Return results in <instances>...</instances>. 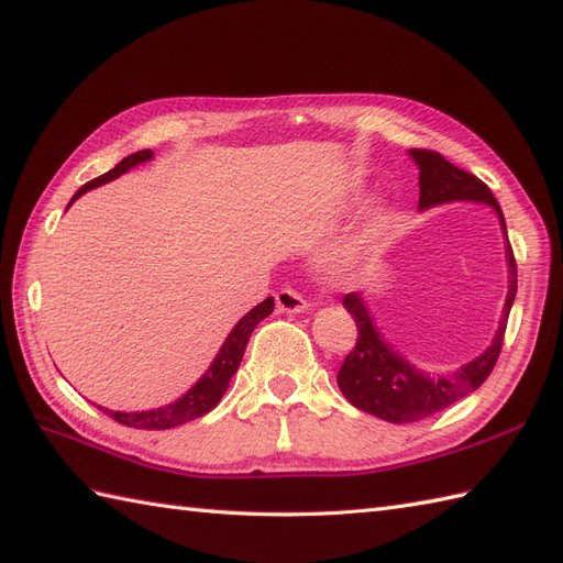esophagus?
<instances>
[{"mask_svg":"<svg viewBox=\"0 0 563 563\" xmlns=\"http://www.w3.org/2000/svg\"><path fill=\"white\" fill-rule=\"evenodd\" d=\"M276 307L278 311H285V313H299L309 307V302L299 292L290 290V287H283V290L276 295Z\"/></svg>","mask_w":563,"mask_h":563,"instance_id":"1","label":"esophagus"}]
</instances>
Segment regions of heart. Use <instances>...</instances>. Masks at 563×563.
Here are the masks:
<instances>
[{
    "mask_svg": "<svg viewBox=\"0 0 563 563\" xmlns=\"http://www.w3.org/2000/svg\"><path fill=\"white\" fill-rule=\"evenodd\" d=\"M364 254V238H350L321 256V271L325 276L341 278L360 264Z\"/></svg>",
    "mask_w": 563,
    "mask_h": 563,
    "instance_id": "obj_1",
    "label": "heart"
}]
</instances>
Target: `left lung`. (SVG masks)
<instances>
[{
    "mask_svg": "<svg viewBox=\"0 0 563 563\" xmlns=\"http://www.w3.org/2000/svg\"><path fill=\"white\" fill-rule=\"evenodd\" d=\"M410 158L420 167V211L434 208L451 201H475L492 206L496 216H499L504 238H506V220L499 208V201L485 181L475 175L465 173V169L455 167L443 158L437 151L424 148H410ZM506 261H508V295L504 302V313L499 321V331H496L489 347L477 355L475 360L465 362L463 367L453 369L449 374L431 376L420 372L405 360L394 345L384 341L378 333L374 317L369 313L364 297L360 292H350L343 299V307L350 311V317L357 323V345L352 347L345 357L341 372H338V388L343 396L355 405V408L369 412L378 420L405 424L424 420L429 415H437L446 410L449 405L459 402L467 394H473L485 378L492 374L496 360L504 345L506 321L511 313L516 290H518V271L514 250L506 238Z\"/></svg>",
    "mask_w": 563,
    "mask_h": 563,
    "instance_id": "1",
    "label": "left lung"
}]
</instances>
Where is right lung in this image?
<instances>
[{"label":"right lung","instance_id":"obj_1","mask_svg":"<svg viewBox=\"0 0 563 563\" xmlns=\"http://www.w3.org/2000/svg\"><path fill=\"white\" fill-rule=\"evenodd\" d=\"M151 158H153L151 148L126 155V158L122 163H117L110 169V173L90 179L88 185L78 189L74 194V199L69 201V206L78 199V196H84L88 189L108 185V181L124 175L126 169H132L141 163H148ZM271 311H273V297L264 299V302L256 305L252 311H246L244 317L238 323H234V329L230 331V335L225 338V343H222V347L218 350V355L211 362V367H208L199 382H196L187 390V394L177 398L175 402L163 405V408H155V410H141V412H120V410H108V408H100V410L108 412L114 422L134 427V429H173V427H179V424L196 420V417H203L206 412H211L216 405L220 402L222 394L228 390L230 378L234 376V372H238L242 355L246 350V343H250L252 331L268 317Z\"/></svg>","mask_w":563,"mask_h":563}]
</instances>
